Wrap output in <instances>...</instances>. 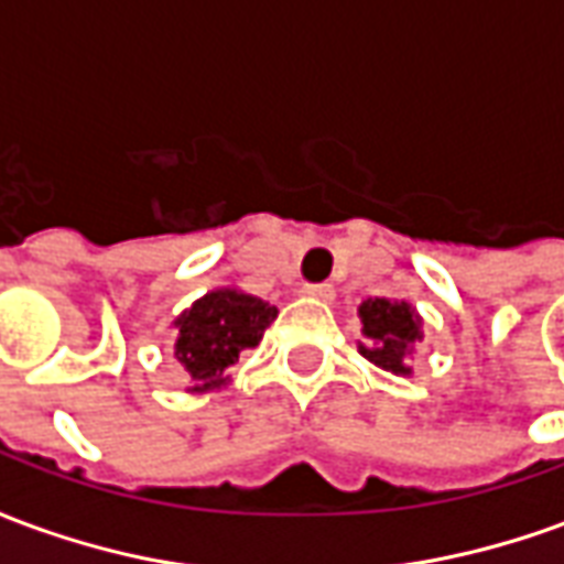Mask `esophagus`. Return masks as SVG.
<instances>
[{"label": "esophagus", "instance_id": "1", "mask_svg": "<svg viewBox=\"0 0 564 564\" xmlns=\"http://www.w3.org/2000/svg\"><path fill=\"white\" fill-rule=\"evenodd\" d=\"M302 293L311 295V299H319V302H329L335 290H332V283H305Z\"/></svg>", "mask_w": 564, "mask_h": 564}]
</instances>
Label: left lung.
I'll return each instance as SVG.
<instances>
[{"label":"left lung","mask_w":564,"mask_h":564,"mask_svg":"<svg viewBox=\"0 0 564 564\" xmlns=\"http://www.w3.org/2000/svg\"><path fill=\"white\" fill-rule=\"evenodd\" d=\"M362 332L371 347H362V356L383 371L408 375L404 354L420 338V317L404 302H387V299H368L359 305Z\"/></svg>","instance_id":"1"}]
</instances>
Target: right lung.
<instances>
[{"instance_id": "1", "label": "right lung", "mask_w": 564, "mask_h": 564, "mask_svg": "<svg viewBox=\"0 0 564 564\" xmlns=\"http://www.w3.org/2000/svg\"><path fill=\"white\" fill-rule=\"evenodd\" d=\"M278 317V307L238 290H214L174 323L181 335L174 344L177 362L189 371L193 390L220 387L223 371L238 362L247 347L262 341V332Z\"/></svg>"}]
</instances>
